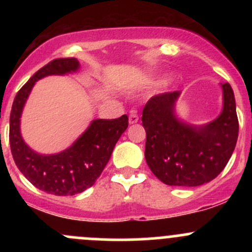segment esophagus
Instances as JSON below:
<instances>
[{"label":"esophagus","instance_id":"esophagus-1","mask_svg":"<svg viewBox=\"0 0 252 252\" xmlns=\"http://www.w3.org/2000/svg\"><path fill=\"white\" fill-rule=\"evenodd\" d=\"M138 121H139L138 114L134 113V112H131L130 116H129V124H135V123H138Z\"/></svg>","mask_w":252,"mask_h":252}]
</instances>
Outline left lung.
Here are the masks:
<instances>
[{"label":"left lung","instance_id":"8db88e82","mask_svg":"<svg viewBox=\"0 0 252 252\" xmlns=\"http://www.w3.org/2000/svg\"><path fill=\"white\" fill-rule=\"evenodd\" d=\"M223 107L217 118L202 126L187 123L175 112L180 91L154 96L142 111L146 131L145 158L162 183L199 187L215 179L232 157L239 123L232 86L220 84Z\"/></svg>","mask_w":252,"mask_h":252}]
</instances>
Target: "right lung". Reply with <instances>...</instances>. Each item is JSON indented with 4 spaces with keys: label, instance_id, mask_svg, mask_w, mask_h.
<instances>
[{
    "label": "right lung",
    "instance_id": "1",
    "mask_svg": "<svg viewBox=\"0 0 252 252\" xmlns=\"http://www.w3.org/2000/svg\"><path fill=\"white\" fill-rule=\"evenodd\" d=\"M79 68L77 58H57L37 70L18 91L9 117V144L17 167L34 187L57 196H72L93 187L128 128L126 114L117 119H94L68 149L52 155L39 154L25 144L20 117L35 83L48 75L73 74Z\"/></svg>",
    "mask_w": 252,
    "mask_h": 252
}]
</instances>
